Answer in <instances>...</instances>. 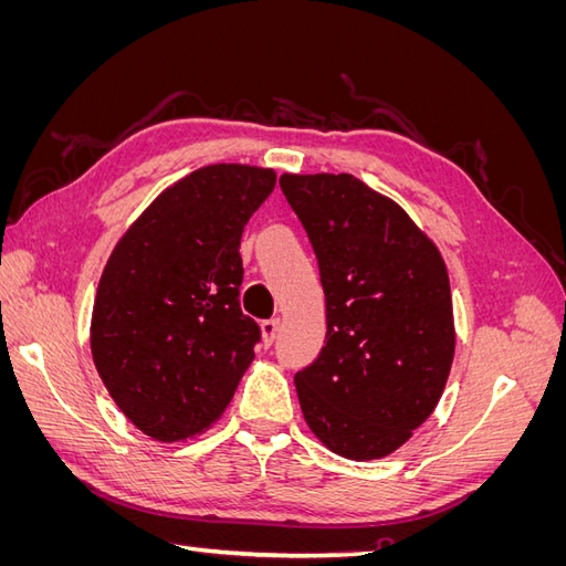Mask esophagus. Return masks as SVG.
<instances>
[{"instance_id": "1", "label": "esophagus", "mask_w": 566, "mask_h": 566, "mask_svg": "<svg viewBox=\"0 0 566 566\" xmlns=\"http://www.w3.org/2000/svg\"><path fill=\"white\" fill-rule=\"evenodd\" d=\"M279 328H281V318H269V321H264V323H262V335H264V342H266V345H271V342L276 339Z\"/></svg>"}]
</instances>
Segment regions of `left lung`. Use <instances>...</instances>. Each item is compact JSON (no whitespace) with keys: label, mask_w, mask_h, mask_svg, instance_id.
Here are the masks:
<instances>
[{"label":"left lung","mask_w":566,"mask_h":566,"mask_svg":"<svg viewBox=\"0 0 566 566\" xmlns=\"http://www.w3.org/2000/svg\"><path fill=\"white\" fill-rule=\"evenodd\" d=\"M318 260L325 347L295 375L306 424L349 460L397 451L432 416L453 352L441 252L397 202L352 175H283Z\"/></svg>","instance_id":"1"}]
</instances>
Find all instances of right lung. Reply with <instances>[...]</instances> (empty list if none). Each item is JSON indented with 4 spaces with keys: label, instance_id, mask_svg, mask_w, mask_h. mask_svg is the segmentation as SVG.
Listing matches in <instances>:
<instances>
[{
    "label": "right lung",
    "instance_id": "right-lung-1",
    "mask_svg": "<svg viewBox=\"0 0 566 566\" xmlns=\"http://www.w3.org/2000/svg\"><path fill=\"white\" fill-rule=\"evenodd\" d=\"M276 186L264 167H200L153 200L101 273L92 356L117 408L156 441L219 420L254 358L241 235Z\"/></svg>",
    "mask_w": 566,
    "mask_h": 566
}]
</instances>
